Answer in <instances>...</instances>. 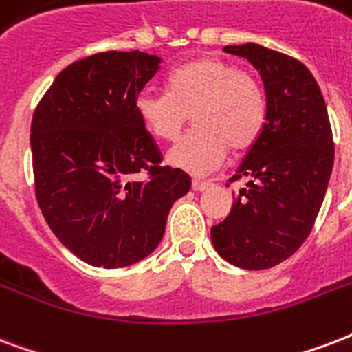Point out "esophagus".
<instances>
[{"label": "esophagus", "instance_id": "esophagus-1", "mask_svg": "<svg viewBox=\"0 0 352 352\" xmlns=\"http://www.w3.org/2000/svg\"><path fill=\"white\" fill-rule=\"evenodd\" d=\"M210 186H211L210 182H202V179H192V191L202 192V191H206V189H208Z\"/></svg>", "mask_w": 352, "mask_h": 352}]
</instances>
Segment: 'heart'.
Masks as SVG:
<instances>
[{"mask_svg": "<svg viewBox=\"0 0 352 352\" xmlns=\"http://www.w3.org/2000/svg\"><path fill=\"white\" fill-rule=\"evenodd\" d=\"M135 111L160 141H178L189 116L191 135L168 152V161L191 174H208L223 165L228 146L245 152L265 124V94L254 74L224 59L200 57L176 68L166 92L142 91Z\"/></svg>", "mask_w": 352, "mask_h": 352, "instance_id": "b5f03b06", "label": "heart"}]
</instances>
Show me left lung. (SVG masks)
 <instances>
[{
	"label": "left lung",
	"instance_id": "8db88e82",
	"mask_svg": "<svg viewBox=\"0 0 352 352\" xmlns=\"http://www.w3.org/2000/svg\"><path fill=\"white\" fill-rule=\"evenodd\" d=\"M260 72L265 124L234 179L247 178L211 241L232 265L260 271L278 265L310 236L334 165L324 98L300 60L254 42L224 46Z\"/></svg>",
	"mask_w": 352,
	"mask_h": 352
}]
</instances>
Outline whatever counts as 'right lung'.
Returning <instances> with one entry per match:
<instances>
[{
	"mask_svg": "<svg viewBox=\"0 0 352 352\" xmlns=\"http://www.w3.org/2000/svg\"><path fill=\"white\" fill-rule=\"evenodd\" d=\"M160 63L139 50L76 60L33 115L36 202L57 239L89 265L128 267L154 252L168 211L191 189L184 170L161 166L135 111Z\"/></svg>",
	"mask_w": 352,
	"mask_h": 352,
	"instance_id": "add662e5",
	"label": "right lung"
}]
</instances>
